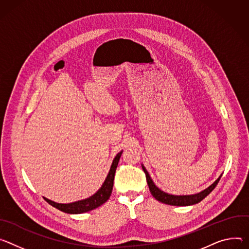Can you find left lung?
Returning a JSON list of instances; mask_svg holds the SVG:
<instances>
[{"label": "left lung", "mask_w": 249, "mask_h": 249, "mask_svg": "<svg viewBox=\"0 0 249 249\" xmlns=\"http://www.w3.org/2000/svg\"><path fill=\"white\" fill-rule=\"evenodd\" d=\"M142 169L145 173L146 176V181L150 190L151 195L159 202L163 203V204H166V205H171V206H191V205H195L200 203L202 200H204L210 193L215 188V186L217 185L220 177V175L210 187H208L207 189H205L204 191L198 193V194L195 195H185V196H175V195H170L167 194V193H165L163 191H161L152 181L151 177L149 176L147 170L145 169V167L143 165H142Z\"/></svg>", "instance_id": "8db88e82"}]
</instances>
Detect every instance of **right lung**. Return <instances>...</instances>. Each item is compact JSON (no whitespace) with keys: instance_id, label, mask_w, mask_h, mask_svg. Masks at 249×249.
<instances>
[{"instance_id":"obj_1","label":"right lung","mask_w":249,"mask_h":249,"mask_svg":"<svg viewBox=\"0 0 249 249\" xmlns=\"http://www.w3.org/2000/svg\"><path fill=\"white\" fill-rule=\"evenodd\" d=\"M123 151L118 153L113 160L112 166H110V169L108 171V174L103 183L102 187L99 189V191L95 194L85 200H81L78 202L70 203V204H59V203H55L51 200H48L43 197V199L52 207L58 209L61 212L67 213H83L86 212H90L92 210L97 209L98 207L102 206L105 204L108 198L110 197V194H112L113 191V186H114V179H115V173L116 169L118 167V164L121 158Z\"/></svg>"}]
</instances>
